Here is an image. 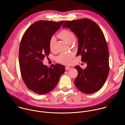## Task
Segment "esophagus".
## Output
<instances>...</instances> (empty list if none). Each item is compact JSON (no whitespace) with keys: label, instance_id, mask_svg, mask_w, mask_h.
<instances>
[{"label":"esophagus","instance_id":"34e87169","mask_svg":"<svg viewBox=\"0 0 125 125\" xmlns=\"http://www.w3.org/2000/svg\"><path fill=\"white\" fill-rule=\"evenodd\" d=\"M71 68V67H70V66H66V67H65V70L67 71V70H70Z\"/></svg>","mask_w":125,"mask_h":125}]
</instances>
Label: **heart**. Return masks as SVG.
I'll return each instance as SVG.
<instances>
[{"mask_svg": "<svg viewBox=\"0 0 125 125\" xmlns=\"http://www.w3.org/2000/svg\"><path fill=\"white\" fill-rule=\"evenodd\" d=\"M58 37L67 43L71 44L74 42L75 36L74 33L69 30H62L58 34ZM56 42V38L54 37H52L49 41V48L50 51H53L55 49V44ZM73 57V54L71 53H61L56 57V60L57 62L63 64H69L71 62V59Z\"/></svg>", "mask_w": 125, "mask_h": 125, "instance_id": "obj_1", "label": "heart"}]
</instances>
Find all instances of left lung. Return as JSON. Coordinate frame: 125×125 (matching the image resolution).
Masks as SVG:
<instances>
[{
  "instance_id": "8db88e82",
  "label": "left lung",
  "mask_w": 125,
  "mask_h": 125,
  "mask_svg": "<svg viewBox=\"0 0 125 125\" xmlns=\"http://www.w3.org/2000/svg\"><path fill=\"white\" fill-rule=\"evenodd\" d=\"M63 28H68L78 39L77 56L87 67L82 69L75 67L78 72L74 83L80 91L85 94L100 90L109 74V50L104 35L98 25L91 19L84 18L65 21Z\"/></svg>"
}]
</instances>
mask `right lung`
I'll use <instances>...</instances> for the list:
<instances>
[{"label": "right lung", "instance_id": "1", "mask_svg": "<svg viewBox=\"0 0 125 125\" xmlns=\"http://www.w3.org/2000/svg\"><path fill=\"white\" fill-rule=\"evenodd\" d=\"M64 21L41 20L35 22L26 30L21 41L19 60L22 78L30 90L40 95L54 89L65 66L56 64L48 68L42 61L49 55V41Z\"/></svg>", "mask_w": 125, "mask_h": 125}]
</instances>
